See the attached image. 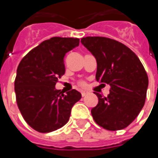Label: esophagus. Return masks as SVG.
Segmentation results:
<instances>
[{"label":"esophagus","mask_w":158,"mask_h":158,"mask_svg":"<svg viewBox=\"0 0 158 158\" xmlns=\"http://www.w3.org/2000/svg\"><path fill=\"white\" fill-rule=\"evenodd\" d=\"M81 94H82V97H85L86 95L89 94V91H87V90H83V91L81 92Z\"/></svg>","instance_id":"obj_1"}]
</instances>
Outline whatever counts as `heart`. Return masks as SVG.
Wrapping results in <instances>:
<instances>
[{"label":"heart","instance_id":"b5f03b06","mask_svg":"<svg viewBox=\"0 0 158 158\" xmlns=\"http://www.w3.org/2000/svg\"><path fill=\"white\" fill-rule=\"evenodd\" d=\"M79 84H80L81 86H84V85H85V82H79Z\"/></svg>","mask_w":158,"mask_h":158}]
</instances>
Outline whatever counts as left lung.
Wrapping results in <instances>:
<instances>
[{"instance_id": "left-lung-1", "label": "left lung", "mask_w": 158, "mask_h": 158, "mask_svg": "<svg viewBox=\"0 0 158 158\" xmlns=\"http://www.w3.org/2000/svg\"><path fill=\"white\" fill-rule=\"evenodd\" d=\"M81 42L97 60L96 79L109 84L110 94L98 98L91 109L95 122L106 130L127 127L143 109L149 84L144 67L124 44L105 37H86Z\"/></svg>"}]
</instances>
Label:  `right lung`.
Segmentation results:
<instances>
[{
  "label": "right lung",
  "instance_id": "obj_1",
  "mask_svg": "<svg viewBox=\"0 0 158 158\" xmlns=\"http://www.w3.org/2000/svg\"><path fill=\"white\" fill-rule=\"evenodd\" d=\"M79 39L54 37L28 52L17 67L15 98L23 118L40 133L60 128L82 95L76 89L64 92L55 89L65 74L64 56L79 45Z\"/></svg>",
  "mask_w": 158,
  "mask_h": 158
}]
</instances>
